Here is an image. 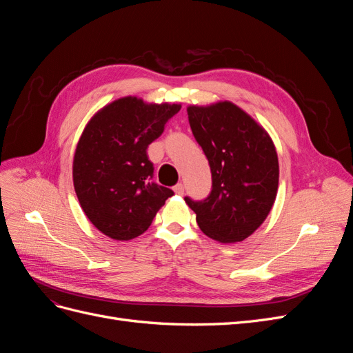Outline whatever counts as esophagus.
Listing matches in <instances>:
<instances>
[{
    "mask_svg": "<svg viewBox=\"0 0 353 353\" xmlns=\"http://www.w3.org/2000/svg\"><path fill=\"white\" fill-rule=\"evenodd\" d=\"M174 191H175V193L178 194V196H183L184 194V185L183 184H176L175 187H174Z\"/></svg>",
    "mask_w": 353,
    "mask_h": 353,
    "instance_id": "1",
    "label": "esophagus"
}]
</instances>
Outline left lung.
Listing matches in <instances>:
<instances>
[{
	"label": "left lung",
	"mask_w": 353,
	"mask_h": 353,
	"mask_svg": "<svg viewBox=\"0 0 353 353\" xmlns=\"http://www.w3.org/2000/svg\"><path fill=\"white\" fill-rule=\"evenodd\" d=\"M212 172L205 200L184 197L200 230L219 243L248 239L268 216L279 190V157L262 126L230 101L187 109Z\"/></svg>",
	"instance_id": "obj_1"
}]
</instances>
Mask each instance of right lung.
Segmentation results:
<instances>
[{
  "mask_svg": "<svg viewBox=\"0 0 353 353\" xmlns=\"http://www.w3.org/2000/svg\"><path fill=\"white\" fill-rule=\"evenodd\" d=\"M181 104L123 97L95 113L73 157V185L92 225L113 240H131L152 225L170 188L153 181L147 147Z\"/></svg>",
  "mask_w": 353,
  "mask_h": 353,
  "instance_id": "add662e5",
  "label": "right lung"
}]
</instances>
